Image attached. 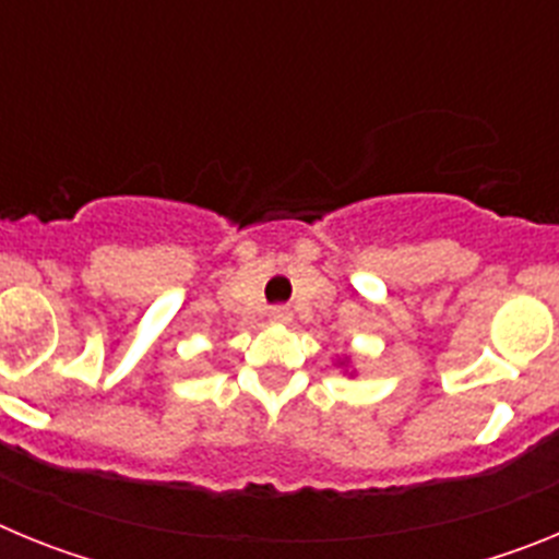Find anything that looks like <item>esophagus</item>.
<instances>
[{
	"instance_id": "esophagus-1",
	"label": "esophagus",
	"mask_w": 559,
	"mask_h": 559,
	"mask_svg": "<svg viewBox=\"0 0 559 559\" xmlns=\"http://www.w3.org/2000/svg\"><path fill=\"white\" fill-rule=\"evenodd\" d=\"M290 316H294V313H290V310L285 308V305H276V308L269 310V319H271V322H274V324H288V322H290Z\"/></svg>"
}]
</instances>
